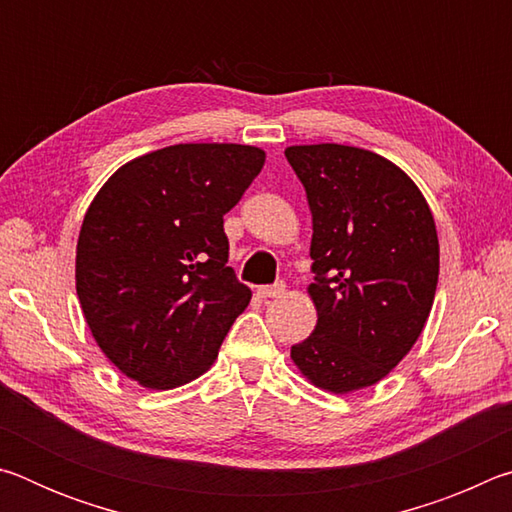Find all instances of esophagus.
Masks as SVG:
<instances>
[{
	"instance_id": "1",
	"label": "esophagus",
	"mask_w": 512,
	"mask_h": 512,
	"mask_svg": "<svg viewBox=\"0 0 512 512\" xmlns=\"http://www.w3.org/2000/svg\"><path fill=\"white\" fill-rule=\"evenodd\" d=\"M257 296L259 298H280L284 293V284H275V287H257Z\"/></svg>"
}]
</instances>
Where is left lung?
<instances>
[{"instance_id": "8db88e82", "label": "left lung", "mask_w": 512, "mask_h": 512, "mask_svg": "<svg viewBox=\"0 0 512 512\" xmlns=\"http://www.w3.org/2000/svg\"><path fill=\"white\" fill-rule=\"evenodd\" d=\"M311 210L318 323L291 359L345 395L384 379L422 334L438 287L436 223L418 185L381 155L345 144L287 146Z\"/></svg>"}]
</instances>
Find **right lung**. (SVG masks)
Instances as JSON below:
<instances>
[{
    "label": "right lung",
    "instance_id": "1",
    "mask_svg": "<svg viewBox=\"0 0 512 512\" xmlns=\"http://www.w3.org/2000/svg\"><path fill=\"white\" fill-rule=\"evenodd\" d=\"M264 160L248 144L167 146L119 167L85 212L76 244L85 323L140 386L169 391L201 377L248 307L223 214Z\"/></svg>",
    "mask_w": 512,
    "mask_h": 512
}]
</instances>
